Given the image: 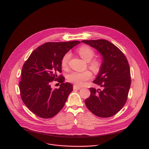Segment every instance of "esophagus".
Listing matches in <instances>:
<instances>
[{"instance_id": "esophagus-1", "label": "esophagus", "mask_w": 149, "mask_h": 149, "mask_svg": "<svg viewBox=\"0 0 149 149\" xmlns=\"http://www.w3.org/2000/svg\"><path fill=\"white\" fill-rule=\"evenodd\" d=\"M73 89L74 90H80V89H81V87H78V86H77L76 85H74L73 86Z\"/></svg>"}]
</instances>
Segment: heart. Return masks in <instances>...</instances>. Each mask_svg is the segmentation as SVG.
Here are the masks:
<instances>
[{"label":"heart","mask_w":149,"mask_h":149,"mask_svg":"<svg viewBox=\"0 0 149 149\" xmlns=\"http://www.w3.org/2000/svg\"><path fill=\"white\" fill-rule=\"evenodd\" d=\"M78 53L80 57L86 62H88L89 68L94 73H98L102 68V62L98 58H92L95 56L94 51L87 45H83L78 49ZM71 54L70 52L66 53L62 58L61 66L63 69H67L70 59ZM92 77V73L89 70L83 72H72L67 76V80L69 82L74 83L76 86H82L85 82Z\"/></svg>","instance_id":"heart-1"}]
</instances>
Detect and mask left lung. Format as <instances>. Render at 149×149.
Returning <instances> with one entry per match:
<instances>
[{"label": "left lung", "instance_id": "1", "mask_svg": "<svg viewBox=\"0 0 149 149\" xmlns=\"http://www.w3.org/2000/svg\"><path fill=\"white\" fill-rule=\"evenodd\" d=\"M102 55V68L94 83L102 89L90 88V96L86 99L87 108L95 115L108 118L117 113L125 104L130 86V67L124 54L105 40H83Z\"/></svg>", "mask_w": 149, "mask_h": 149}]
</instances>
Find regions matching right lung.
<instances>
[{
	"mask_svg": "<svg viewBox=\"0 0 149 149\" xmlns=\"http://www.w3.org/2000/svg\"><path fill=\"white\" fill-rule=\"evenodd\" d=\"M78 41L49 42L38 47L25 62L22 68L19 87L21 98L27 107L38 116L48 119L56 115L64 107L73 86L64 83L61 60ZM54 81L61 83L52 90Z\"/></svg>",
	"mask_w": 149,
	"mask_h": 149,
	"instance_id": "right-lung-1",
	"label": "right lung"
}]
</instances>
